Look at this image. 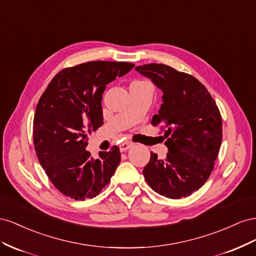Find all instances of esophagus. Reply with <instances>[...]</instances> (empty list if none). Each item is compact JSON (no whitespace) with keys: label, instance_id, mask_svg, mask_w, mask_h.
I'll return each instance as SVG.
<instances>
[{"label":"esophagus","instance_id":"34e87169","mask_svg":"<svg viewBox=\"0 0 256 256\" xmlns=\"http://www.w3.org/2000/svg\"><path fill=\"white\" fill-rule=\"evenodd\" d=\"M133 142H122L121 144H120V150L121 151H126V150H128L130 148H132L133 147Z\"/></svg>","mask_w":256,"mask_h":256}]
</instances>
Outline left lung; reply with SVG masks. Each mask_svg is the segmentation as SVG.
Masks as SVG:
<instances>
[{
    "mask_svg": "<svg viewBox=\"0 0 256 256\" xmlns=\"http://www.w3.org/2000/svg\"><path fill=\"white\" fill-rule=\"evenodd\" d=\"M162 90L153 126L165 128V160L151 153L142 174L153 191L172 200L190 196L209 178L222 142V118L214 100L195 77L165 64L135 68Z\"/></svg>",
    "mask_w": 256,
    "mask_h": 256,
    "instance_id": "obj_1",
    "label": "left lung"
}]
</instances>
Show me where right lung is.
Instances as JSON below:
<instances>
[{"instance_id": "1", "label": "right lung", "mask_w": 256, "mask_h": 256, "mask_svg": "<svg viewBox=\"0 0 256 256\" xmlns=\"http://www.w3.org/2000/svg\"><path fill=\"white\" fill-rule=\"evenodd\" d=\"M128 62L91 61L64 68L52 78L36 106L33 140L38 160L65 196L84 200L110 181L121 156L118 147L91 158L88 135L103 124L106 84L132 70Z\"/></svg>"}]
</instances>
